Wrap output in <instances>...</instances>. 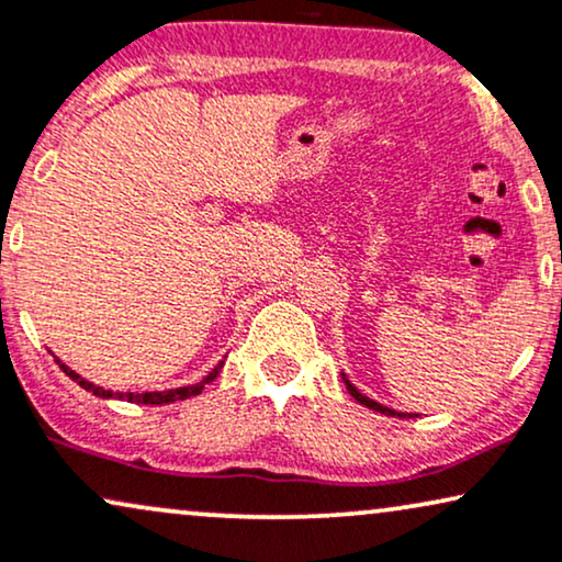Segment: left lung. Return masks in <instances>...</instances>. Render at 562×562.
Masks as SVG:
<instances>
[{"instance_id":"8db88e82","label":"left lung","mask_w":562,"mask_h":562,"mask_svg":"<svg viewBox=\"0 0 562 562\" xmlns=\"http://www.w3.org/2000/svg\"><path fill=\"white\" fill-rule=\"evenodd\" d=\"M347 383V392H350L355 400H358L360 404H366V407H371V409H375V412H383V415H400V412H394V409H389V407H383V404H379V402H373V400H368V396H363L358 392V389L352 386L350 381H345ZM400 417H404V415H400Z\"/></svg>"}]
</instances>
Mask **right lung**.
<instances>
[{
  "instance_id": "1",
  "label": "right lung",
  "mask_w": 562,
  "mask_h": 562,
  "mask_svg": "<svg viewBox=\"0 0 562 562\" xmlns=\"http://www.w3.org/2000/svg\"><path fill=\"white\" fill-rule=\"evenodd\" d=\"M56 360V358H54ZM56 363H59V368L64 373L69 375V379L72 381H77L80 383L82 389H88V392H92L95 396H103V400H130V402H137V404H168V402H179V400H189V396H194V394H199L202 392L204 386H207V383H212L217 379V373H220V368H223V363L220 366H215L212 368V371L204 375L202 381L199 383H194V386H181V389H170V392H145V394H113V392H109V389H103V386H95V383H90V381H85V379H80V375H77L72 368H67L61 363V360H56Z\"/></svg>"
}]
</instances>
